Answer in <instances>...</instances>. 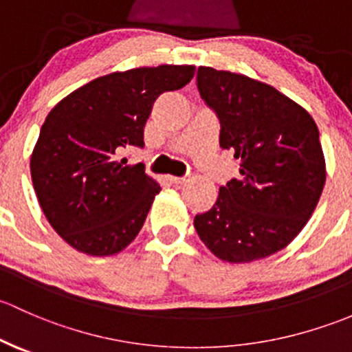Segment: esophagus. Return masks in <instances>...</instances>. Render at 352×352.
<instances>
[{
    "instance_id": "obj_1",
    "label": "esophagus",
    "mask_w": 352,
    "mask_h": 352,
    "mask_svg": "<svg viewBox=\"0 0 352 352\" xmlns=\"http://www.w3.org/2000/svg\"><path fill=\"white\" fill-rule=\"evenodd\" d=\"M168 179L171 181V183H184V181H186V177H183V176H168Z\"/></svg>"
}]
</instances>
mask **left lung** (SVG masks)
<instances>
[{"mask_svg": "<svg viewBox=\"0 0 352 352\" xmlns=\"http://www.w3.org/2000/svg\"><path fill=\"white\" fill-rule=\"evenodd\" d=\"M197 86L220 120V147L241 159V176L220 186L195 229L222 261L274 254L305 227L324 190L317 125L283 93L242 74L201 66Z\"/></svg>", "mask_w": 352, "mask_h": 352, "instance_id": "8db88e82", "label": "left lung"}]
</instances>
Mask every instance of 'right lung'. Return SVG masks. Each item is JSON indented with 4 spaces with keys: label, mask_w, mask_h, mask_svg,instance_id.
<instances>
[{
    "label": "right lung",
    "mask_w": 352,
    "mask_h": 352,
    "mask_svg": "<svg viewBox=\"0 0 352 352\" xmlns=\"http://www.w3.org/2000/svg\"><path fill=\"white\" fill-rule=\"evenodd\" d=\"M193 66L139 67L93 79L47 115L30 159L32 181L57 234L89 256L125 249L142 229L161 186L144 164L118 159L144 147L154 101L186 86Z\"/></svg>",
    "instance_id": "obj_1"
}]
</instances>
